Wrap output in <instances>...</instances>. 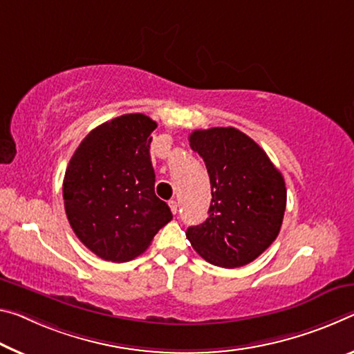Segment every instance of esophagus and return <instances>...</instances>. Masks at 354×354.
<instances>
[{
	"label": "esophagus",
	"instance_id": "1",
	"mask_svg": "<svg viewBox=\"0 0 354 354\" xmlns=\"http://www.w3.org/2000/svg\"><path fill=\"white\" fill-rule=\"evenodd\" d=\"M168 206H170V209H171L173 214H176V212H178V203H176V200H170V201H168Z\"/></svg>",
	"mask_w": 354,
	"mask_h": 354
}]
</instances>
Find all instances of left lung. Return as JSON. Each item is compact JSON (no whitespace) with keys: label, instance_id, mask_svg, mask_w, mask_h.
Masks as SVG:
<instances>
[{"label":"left lung","instance_id":"1","mask_svg":"<svg viewBox=\"0 0 354 354\" xmlns=\"http://www.w3.org/2000/svg\"><path fill=\"white\" fill-rule=\"evenodd\" d=\"M190 148L205 160L211 205L187 239L201 258L221 268H239L260 257L282 227L287 189L268 154L234 127L194 131Z\"/></svg>","mask_w":354,"mask_h":354}]
</instances>
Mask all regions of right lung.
<instances>
[{
	"mask_svg": "<svg viewBox=\"0 0 354 354\" xmlns=\"http://www.w3.org/2000/svg\"><path fill=\"white\" fill-rule=\"evenodd\" d=\"M156 121L129 113L93 129L66 168L63 198L77 238L106 261L124 263L148 249L171 221L156 197L151 132Z\"/></svg>",
	"mask_w": 354,
	"mask_h": 354,
	"instance_id": "right-lung-1",
	"label": "right lung"
}]
</instances>
